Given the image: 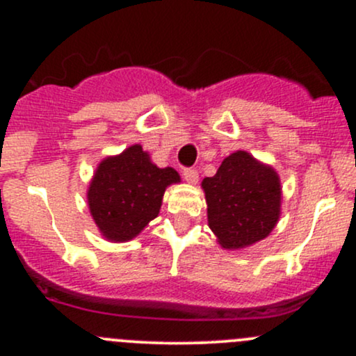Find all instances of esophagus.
<instances>
[{"label": "esophagus", "instance_id": "obj_1", "mask_svg": "<svg viewBox=\"0 0 356 356\" xmlns=\"http://www.w3.org/2000/svg\"><path fill=\"white\" fill-rule=\"evenodd\" d=\"M182 175H184V179L191 184H195L199 181V172L195 169H192V167H186V169L182 170Z\"/></svg>", "mask_w": 356, "mask_h": 356}]
</instances>
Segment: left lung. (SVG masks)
<instances>
[{
	"label": "left lung",
	"mask_w": 356,
	"mask_h": 356,
	"mask_svg": "<svg viewBox=\"0 0 356 356\" xmlns=\"http://www.w3.org/2000/svg\"><path fill=\"white\" fill-rule=\"evenodd\" d=\"M202 189L209 227L226 249L264 239L280 219V177L243 150L224 159L218 172L204 179Z\"/></svg>",
	"instance_id": "left-lung-1"
}]
</instances>
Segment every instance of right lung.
<instances>
[{
    "label": "right lung",
    "mask_w": 356,
    "mask_h": 356,
    "mask_svg": "<svg viewBox=\"0 0 356 356\" xmlns=\"http://www.w3.org/2000/svg\"><path fill=\"white\" fill-rule=\"evenodd\" d=\"M179 181L172 167L159 169L140 145H132L99 165L88 189L90 212L105 238L129 241L157 218L165 187Z\"/></svg>",
    "instance_id": "1"
}]
</instances>
